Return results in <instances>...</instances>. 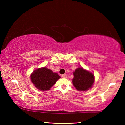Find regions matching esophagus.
I'll return each instance as SVG.
<instances>
[{
  "instance_id": "1",
  "label": "esophagus",
  "mask_w": 125,
  "mask_h": 125,
  "mask_svg": "<svg viewBox=\"0 0 125 125\" xmlns=\"http://www.w3.org/2000/svg\"><path fill=\"white\" fill-rule=\"evenodd\" d=\"M62 76V77H63V78H67V76L66 74H63Z\"/></svg>"
}]
</instances>
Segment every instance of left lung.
Returning a JSON list of instances; mask_svg holds the SVG:
<instances>
[{
	"label": "left lung",
	"mask_w": 125,
	"mask_h": 125,
	"mask_svg": "<svg viewBox=\"0 0 125 125\" xmlns=\"http://www.w3.org/2000/svg\"><path fill=\"white\" fill-rule=\"evenodd\" d=\"M72 83L76 89L86 91L91 89L95 82L94 74L82 67H79L73 72Z\"/></svg>",
	"instance_id": "8db88e82"
}]
</instances>
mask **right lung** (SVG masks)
Returning a JSON list of instances; mask_svg holds the SVG:
<instances>
[{"mask_svg":"<svg viewBox=\"0 0 125 125\" xmlns=\"http://www.w3.org/2000/svg\"><path fill=\"white\" fill-rule=\"evenodd\" d=\"M30 77L36 88L41 91L50 90L61 78L57 73L45 67L35 69Z\"/></svg>","mask_w":125,"mask_h":125,"instance_id":"1","label":"right lung"}]
</instances>
